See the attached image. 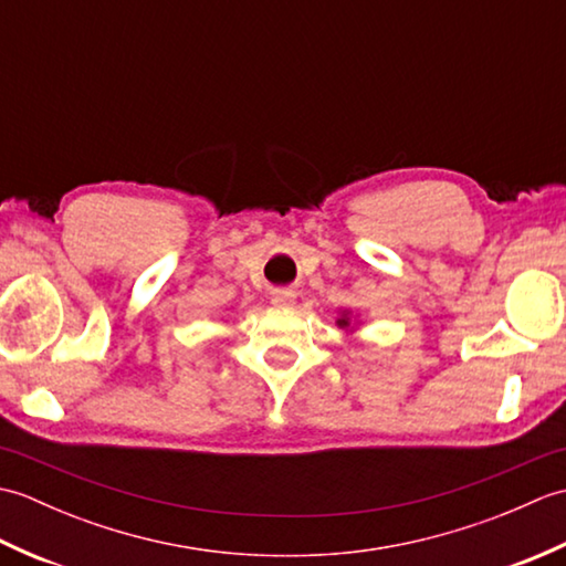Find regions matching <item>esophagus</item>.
<instances>
[{
	"instance_id": "34e87169",
	"label": "esophagus",
	"mask_w": 566,
	"mask_h": 566,
	"mask_svg": "<svg viewBox=\"0 0 566 566\" xmlns=\"http://www.w3.org/2000/svg\"><path fill=\"white\" fill-rule=\"evenodd\" d=\"M270 302H272V306H276V308H290V306L296 304V294L290 292V290H280V292L272 294Z\"/></svg>"
}]
</instances>
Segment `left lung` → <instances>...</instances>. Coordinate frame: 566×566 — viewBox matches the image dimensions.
<instances>
[{
    "label": "left lung",
    "mask_w": 566,
    "mask_h": 566,
    "mask_svg": "<svg viewBox=\"0 0 566 566\" xmlns=\"http://www.w3.org/2000/svg\"><path fill=\"white\" fill-rule=\"evenodd\" d=\"M335 326H338L340 331H345V335H355L357 328H359V323H357V316L353 314L350 308H343L340 314H338V318H335Z\"/></svg>",
    "instance_id": "1"
}]
</instances>
